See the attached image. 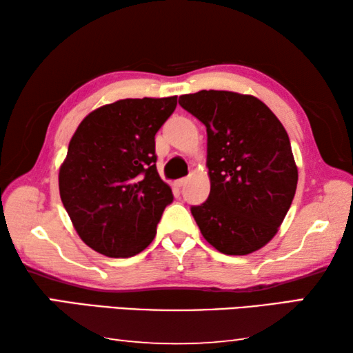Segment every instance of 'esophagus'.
I'll return each instance as SVG.
<instances>
[{"label": "esophagus", "instance_id": "1", "mask_svg": "<svg viewBox=\"0 0 353 353\" xmlns=\"http://www.w3.org/2000/svg\"><path fill=\"white\" fill-rule=\"evenodd\" d=\"M187 182H188V179L187 177H182V179H179V181L176 182V185H177V187H183V185L187 183Z\"/></svg>", "mask_w": 353, "mask_h": 353}]
</instances>
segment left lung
Here are the masks:
<instances>
[{
    "label": "left lung",
    "mask_w": 353,
    "mask_h": 353,
    "mask_svg": "<svg viewBox=\"0 0 353 353\" xmlns=\"http://www.w3.org/2000/svg\"><path fill=\"white\" fill-rule=\"evenodd\" d=\"M207 128L210 194L191 214L225 255H248L277 234L297 187V166L283 124L252 94L201 90L179 98Z\"/></svg>",
    "instance_id": "8db88e82"
}]
</instances>
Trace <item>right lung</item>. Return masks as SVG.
<instances>
[{"label":"right lung","mask_w":353,"mask_h":353,"mask_svg":"<svg viewBox=\"0 0 353 353\" xmlns=\"http://www.w3.org/2000/svg\"><path fill=\"white\" fill-rule=\"evenodd\" d=\"M177 97L119 99L93 110L59 170L62 204L81 240L112 259L146 249L172 191L157 172L155 134Z\"/></svg>","instance_id":"obj_1"}]
</instances>
